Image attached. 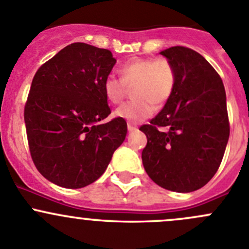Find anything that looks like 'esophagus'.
<instances>
[{"mask_svg": "<svg viewBox=\"0 0 249 249\" xmlns=\"http://www.w3.org/2000/svg\"><path fill=\"white\" fill-rule=\"evenodd\" d=\"M127 130H129V132H134L136 131L137 127L134 124H131V123H127Z\"/></svg>", "mask_w": 249, "mask_h": 249, "instance_id": "obj_1", "label": "esophagus"}]
</instances>
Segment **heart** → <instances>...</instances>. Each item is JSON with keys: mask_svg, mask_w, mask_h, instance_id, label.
Wrapping results in <instances>:
<instances>
[{"mask_svg": "<svg viewBox=\"0 0 249 249\" xmlns=\"http://www.w3.org/2000/svg\"><path fill=\"white\" fill-rule=\"evenodd\" d=\"M119 78L108 74L104 79V94L112 104L124 99L127 88L136 100L125 102L115 109V117L129 123L147 119L154 112V105L161 107L171 99L176 87L175 67L167 59L135 57L123 64Z\"/></svg>", "mask_w": 249, "mask_h": 249, "instance_id": "b5f03b06", "label": "heart"}]
</instances>
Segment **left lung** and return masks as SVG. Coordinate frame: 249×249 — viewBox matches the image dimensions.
Segmentation results:
<instances>
[{"mask_svg":"<svg viewBox=\"0 0 249 249\" xmlns=\"http://www.w3.org/2000/svg\"><path fill=\"white\" fill-rule=\"evenodd\" d=\"M160 54L175 67L176 87L159 114L140 127L147 136L142 162L158 185L190 193L210 182L227 148L224 84L210 62L190 48L171 47Z\"/></svg>","mask_w":249,"mask_h":249,"instance_id":"8db88e82","label":"left lung"}]
</instances>
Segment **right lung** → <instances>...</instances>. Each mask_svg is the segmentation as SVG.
<instances>
[{"label":"right lung","instance_id":"add662e5","mask_svg":"<svg viewBox=\"0 0 249 249\" xmlns=\"http://www.w3.org/2000/svg\"><path fill=\"white\" fill-rule=\"evenodd\" d=\"M115 62L108 49L77 42L37 70L24 119L32 161L54 184H91L124 142V119L100 123L110 114L102 84Z\"/></svg>","mask_w":249,"mask_h":249}]
</instances>
